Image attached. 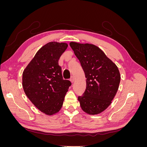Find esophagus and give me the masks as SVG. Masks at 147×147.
I'll return each instance as SVG.
<instances>
[{
  "label": "esophagus",
  "mask_w": 147,
  "mask_h": 147,
  "mask_svg": "<svg viewBox=\"0 0 147 147\" xmlns=\"http://www.w3.org/2000/svg\"><path fill=\"white\" fill-rule=\"evenodd\" d=\"M74 80H75V78H74V77L72 76V77H71V78H70V81L71 82H72V83H74Z\"/></svg>",
  "instance_id": "1"
}]
</instances>
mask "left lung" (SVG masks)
<instances>
[{
	"label": "left lung",
	"instance_id": "left-lung-1",
	"mask_svg": "<svg viewBox=\"0 0 147 147\" xmlns=\"http://www.w3.org/2000/svg\"><path fill=\"white\" fill-rule=\"evenodd\" d=\"M70 46L86 78V90L78 97L81 108L90 115L99 114L111 104L117 94L121 79L119 70L94 45L72 42Z\"/></svg>",
	"mask_w": 147,
	"mask_h": 147
}]
</instances>
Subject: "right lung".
Instances as JSON below:
<instances>
[{
    "mask_svg": "<svg viewBox=\"0 0 147 147\" xmlns=\"http://www.w3.org/2000/svg\"><path fill=\"white\" fill-rule=\"evenodd\" d=\"M66 43L51 42L35 54L23 73V87L31 102L48 115L57 113L72 84L64 80L58 61L65 51Z\"/></svg>",
    "mask_w": 147,
    "mask_h": 147,
    "instance_id": "obj_1",
    "label": "right lung"
}]
</instances>
